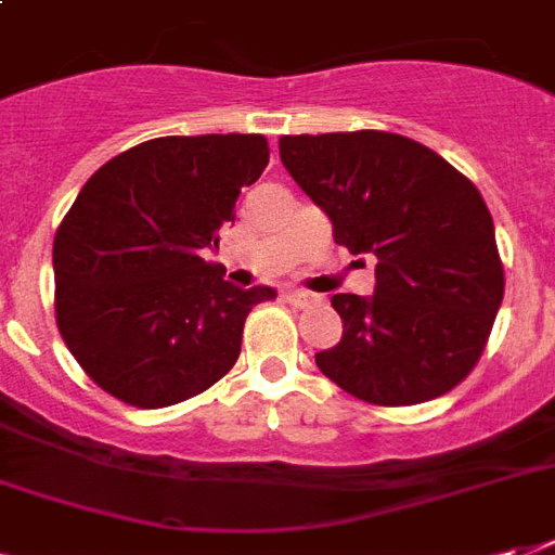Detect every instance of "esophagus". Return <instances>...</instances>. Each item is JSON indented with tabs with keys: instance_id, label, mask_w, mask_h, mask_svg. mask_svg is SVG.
I'll use <instances>...</instances> for the list:
<instances>
[{
	"instance_id": "34e87169",
	"label": "esophagus",
	"mask_w": 555,
	"mask_h": 555,
	"mask_svg": "<svg viewBox=\"0 0 555 555\" xmlns=\"http://www.w3.org/2000/svg\"><path fill=\"white\" fill-rule=\"evenodd\" d=\"M282 296H285V302H291V305L308 302V294H305V291H299V287H285V291H282Z\"/></svg>"
}]
</instances>
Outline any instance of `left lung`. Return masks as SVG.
<instances>
[{
	"label": "left lung",
	"instance_id": "left-lung-1",
	"mask_svg": "<svg viewBox=\"0 0 555 555\" xmlns=\"http://www.w3.org/2000/svg\"><path fill=\"white\" fill-rule=\"evenodd\" d=\"M279 155L334 242L377 256L374 296H331L343 339L317 354L322 374L377 405L447 395L478 363L504 299L481 192L429 146L374 129L285 134Z\"/></svg>",
	"mask_w": 555,
	"mask_h": 555
}]
</instances>
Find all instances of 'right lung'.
Returning a JSON list of instances; mask_svg holds the SVG:
<instances>
[{
  "mask_svg": "<svg viewBox=\"0 0 555 555\" xmlns=\"http://www.w3.org/2000/svg\"><path fill=\"white\" fill-rule=\"evenodd\" d=\"M270 160L261 134L138 143L82 184L54 235L56 325L117 400L164 409L224 377L268 285L235 287L201 253Z\"/></svg>",
  "mask_w": 555,
  "mask_h": 555,
  "instance_id": "1",
  "label": "right lung"
}]
</instances>
